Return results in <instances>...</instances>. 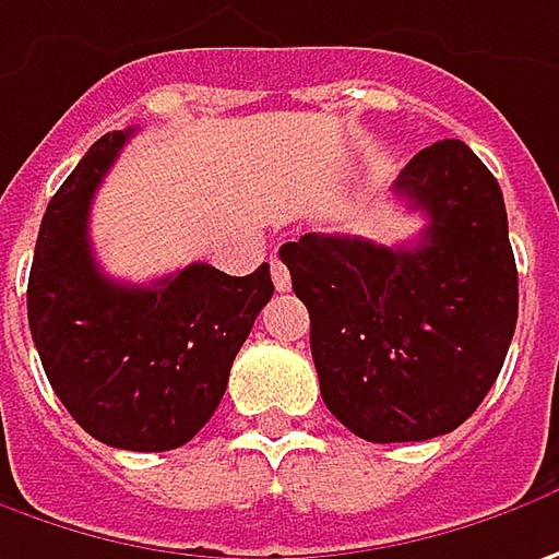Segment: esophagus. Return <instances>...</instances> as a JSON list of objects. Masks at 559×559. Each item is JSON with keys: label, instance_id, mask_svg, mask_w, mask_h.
<instances>
[{"label": "esophagus", "instance_id": "obj_1", "mask_svg": "<svg viewBox=\"0 0 559 559\" xmlns=\"http://www.w3.org/2000/svg\"><path fill=\"white\" fill-rule=\"evenodd\" d=\"M272 281H275L278 290H290V272H287V265L281 262L278 255L272 259Z\"/></svg>", "mask_w": 559, "mask_h": 559}]
</instances>
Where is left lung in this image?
I'll list each match as a JSON object with an SVG mask.
<instances>
[{"label":"left lung","instance_id":"8db88e82","mask_svg":"<svg viewBox=\"0 0 559 559\" xmlns=\"http://www.w3.org/2000/svg\"><path fill=\"white\" fill-rule=\"evenodd\" d=\"M394 193L428 218L416 247L341 234L281 247L309 309L322 401L376 444L466 423L498 381L520 312L503 193L466 143L425 146Z\"/></svg>","mask_w":559,"mask_h":559}]
</instances>
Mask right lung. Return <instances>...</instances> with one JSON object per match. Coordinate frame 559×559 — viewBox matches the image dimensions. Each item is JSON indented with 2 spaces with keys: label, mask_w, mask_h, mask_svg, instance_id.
<instances>
[{
  "label": "right lung",
  "mask_w": 559,
  "mask_h": 559,
  "mask_svg": "<svg viewBox=\"0 0 559 559\" xmlns=\"http://www.w3.org/2000/svg\"><path fill=\"white\" fill-rule=\"evenodd\" d=\"M131 131L99 136L49 200L27 281V322L74 423L118 450H175L212 419L231 362L275 284L262 262L234 278L193 262L156 284L99 272L93 193Z\"/></svg>",
  "instance_id": "obj_1"
}]
</instances>
